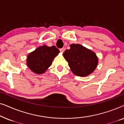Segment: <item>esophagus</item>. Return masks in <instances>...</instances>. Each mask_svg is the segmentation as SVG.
<instances>
[{
    "label": "esophagus",
    "mask_w": 124,
    "mask_h": 124,
    "mask_svg": "<svg viewBox=\"0 0 124 124\" xmlns=\"http://www.w3.org/2000/svg\"><path fill=\"white\" fill-rule=\"evenodd\" d=\"M60 52H62V53H63V52H64V48H61V49H60Z\"/></svg>",
    "instance_id": "esophagus-1"
}]
</instances>
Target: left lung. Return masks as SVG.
<instances>
[{
  "label": "left lung",
  "mask_w": 124,
  "mask_h": 124,
  "mask_svg": "<svg viewBox=\"0 0 124 124\" xmlns=\"http://www.w3.org/2000/svg\"><path fill=\"white\" fill-rule=\"evenodd\" d=\"M63 56L73 73L79 77H86L92 73L98 64L95 53L79 44L70 45V49L65 50Z\"/></svg>",
  "instance_id": "1"
}]
</instances>
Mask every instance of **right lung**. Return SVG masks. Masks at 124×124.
<instances>
[{
	"label": "right lung",
	"mask_w": 124,
	"mask_h": 124,
	"mask_svg": "<svg viewBox=\"0 0 124 124\" xmlns=\"http://www.w3.org/2000/svg\"><path fill=\"white\" fill-rule=\"evenodd\" d=\"M59 52L60 51L54 46H40L28 55L26 65L35 73L43 74L51 65L52 61Z\"/></svg>",
	"instance_id": "obj_1"
}]
</instances>
